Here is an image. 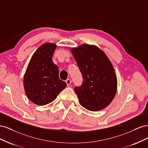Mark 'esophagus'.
I'll return each mask as SVG.
<instances>
[{
	"instance_id": "1",
	"label": "esophagus",
	"mask_w": 148,
	"mask_h": 148,
	"mask_svg": "<svg viewBox=\"0 0 148 148\" xmlns=\"http://www.w3.org/2000/svg\"><path fill=\"white\" fill-rule=\"evenodd\" d=\"M65 82H66V84H67V86H70V84L71 83V79H67L66 81H65Z\"/></svg>"
}]
</instances>
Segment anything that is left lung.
<instances>
[{
	"mask_svg": "<svg viewBox=\"0 0 148 148\" xmlns=\"http://www.w3.org/2000/svg\"><path fill=\"white\" fill-rule=\"evenodd\" d=\"M71 52L83 77L82 84L74 89L80 104L91 111L104 109L117 91V80L112 64L96 46L83 44Z\"/></svg>",
	"mask_w": 148,
	"mask_h": 148,
	"instance_id": "8db88e82",
	"label": "left lung"
}]
</instances>
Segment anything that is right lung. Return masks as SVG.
<instances>
[{"label": "right lung", "mask_w": 148, "mask_h": 148, "mask_svg": "<svg viewBox=\"0 0 148 148\" xmlns=\"http://www.w3.org/2000/svg\"><path fill=\"white\" fill-rule=\"evenodd\" d=\"M57 46L45 43L31 57L24 76V88L28 99L35 104L46 105L56 99L66 84L59 77V68L52 58Z\"/></svg>", "instance_id": "right-lung-1"}]
</instances>
